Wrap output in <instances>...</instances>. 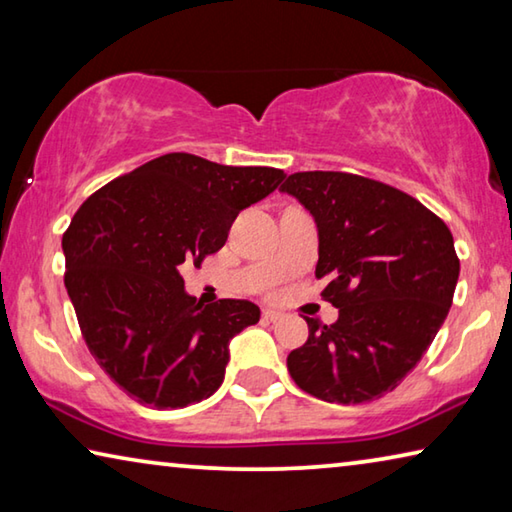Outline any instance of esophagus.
Returning <instances> with one entry per match:
<instances>
[{"mask_svg":"<svg viewBox=\"0 0 512 512\" xmlns=\"http://www.w3.org/2000/svg\"><path fill=\"white\" fill-rule=\"evenodd\" d=\"M262 316H264L266 320H271V323H277V320L284 318L282 311H277V309H264Z\"/></svg>","mask_w":512,"mask_h":512,"instance_id":"obj_1","label":"esophagus"}]
</instances>
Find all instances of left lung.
<instances>
[{"label": "left lung", "mask_w": 512, "mask_h": 512, "mask_svg": "<svg viewBox=\"0 0 512 512\" xmlns=\"http://www.w3.org/2000/svg\"><path fill=\"white\" fill-rule=\"evenodd\" d=\"M280 189L314 216L316 277L339 309L334 325L307 318V343L287 357L291 377L325 402L377 400L445 323L461 271L452 232L413 196L354 173L300 171Z\"/></svg>", "instance_id": "left-lung-1"}]
</instances>
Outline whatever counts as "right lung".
<instances>
[{"label":"right lung","mask_w":512,"mask_h":512,"mask_svg":"<svg viewBox=\"0 0 512 512\" xmlns=\"http://www.w3.org/2000/svg\"><path fill=\"white\" fill-rule=\"evenodd\" d=\"M287 178L167 153L94 192L63 235L65 287L92 357L137 402L183 409L221 386L259 307L187 296L180 264L223 248L241 210Z\"/></svg>","instance_id":"obj_1"}]
</instances>
